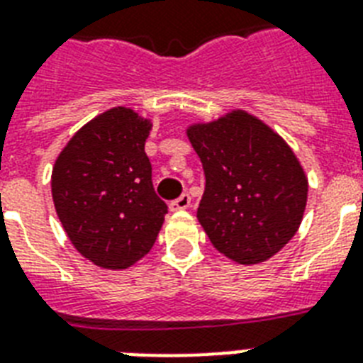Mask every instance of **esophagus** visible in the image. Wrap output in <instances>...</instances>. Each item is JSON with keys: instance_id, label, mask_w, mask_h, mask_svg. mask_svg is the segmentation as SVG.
I'll use <instances>...</instances> for the list:
<instances>
[{"instance_id": "obj_1", "label": "esophagus", "mask_w": 363, "mask_h": 363, "mask_svg": "<svg viewBox=\"0 0 363 363\" xmlns=\"http://www.w3.org/2000/svg\"><path fill=\"white\" fill-rule=\"evenodd\" d=\"M190 203H192V198H190L188 194H182V196H179V198L171 201L169 209L171 211H184L190 207Z\"/></svg>"}]
</instances>
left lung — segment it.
I'll return each mask as SVG.
<instances>
[{
  "label": "left lung",
  "mask_w": 363,
  "mask_h": 363,
  "mask_svg": "<svg viewBox=\"0 0 363 363\" xmlns=\"http://www.w3.org/2000/svg\"><path fill=\"white\" fill-rule=\"evenodd\" d=\"M186 135L205 171L198 220L213 247L242 265L269 259L296 235L307 205L309 184L292 148L239 109L190 125Z\"/></svg>",
  "instance_id": "obj_1"
}]
</instances>
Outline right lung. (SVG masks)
Segmentation results:
<instances>
[{"label": "right lung", "instance_id": "obj_1", "mask_svg": "<svg viewBox=\"0 0 363 363\" xmlns=\"http://www.w3.org/2000/svg\"><path fill=\"white\" fill-rule=\"evenodd\" d=\"M150 121L113 107L71 137L52 167V199L73 247L104 269L148 254L167 205L152 186L145 152Z\"/></svg>", "mask_w": 363, "mask_h": 363}]
</instances>
